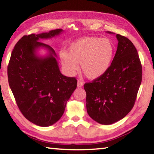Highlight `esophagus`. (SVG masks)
<instances>
[{
	"label": "esophagus",
	"instance_id": "1",
	"mask_svg": "<svg viewBox=\"0 0 154 154\" xmlns=\"http://www.w3.org/2000/svg\"><path fill=\"white\" fill-rule=\"evenodd\" d=\"M83 85V83L82 82V81L78 80L77 81V87L78 88H82Z\"/></svg>",
	"mask_w": 154,
	"mask_h": 154
}]
</instances>
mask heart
Instances as JSON below:
<instances>
[{
	"label": "heart",
	"instance_id": "heart-1",
	"mask_svg": "<svg viewBox=\"0 0 154 154\" xmlns=\"http://www.w3.org/2000/svg\"><path fill=\"white\" fill-rule=\"evenodd\" d=\"M114 54V46L108 38L89 36L79 38L71 43L67 52L61 51L60 58L65 71L75 74L80 69L90 79H96L110 67Z\"/></svg>",
	"mask_w": 154,
	"mask_h": 154
}]
</instances>
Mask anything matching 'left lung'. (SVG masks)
Listing matches in <instances>:
<instances>
[{
  "label": "left lung",
  "mask_w": 154,
  "mask_h": 154,
  "mask_svg": "<svg viewBox=\"0 0 154 154\" xmlns=\"http://www.w3.org/2000/svg\"><path fill=\"white\" fill-rule=\"evenodd\" d=\"M116 38L118 49L108 71L84 85L88 113L104 125L120 120L131 111L142 81V66L137 49L125 36L117 34Z\"/></svg>",
  "instance_id": "left-lung-1"
}]
</instances>
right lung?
<instances>
[{"instance_id": "1", "label": "right lung", "mask_w": 154, "mask_h": 154, "mask_svg": "<svg viewBox=\"0 0 154 154\" xmlns=\"http://www.w3.org/2000/svg\"><path fill=\"white\" fill-rule=\"evenodd\" d=\"M62 32L56 29L24 36L15 45L7 68L9 86L20 111L39 126H51L61 118L77 88L75 77H66L60 71L54 49L38 41ZM40 48L48 50L45 57L37 54Z\"/></svg>"}]
</instances>
